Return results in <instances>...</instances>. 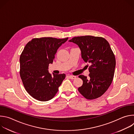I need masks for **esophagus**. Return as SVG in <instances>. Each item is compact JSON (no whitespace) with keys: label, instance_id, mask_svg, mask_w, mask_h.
<instances>
[{"label":"esophagus","instance_id":"esophagus-1","mask_svg":"<svg viewBox=\"0 0 134 134\" xmlns=\"http://www.w3.org/2000/svg\"><path fill=\"white\" fill-rule=\"evenodd\" d=\"M69 77L71 80H74V79H76V76H72V75H69Z\"/></svg>","mask_w":134,"mask_h":134}]
</instances>
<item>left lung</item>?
Wrapping results in <instances>:
<instances>
[{
  "mask_svg": "<svg viewBox=\"0 0 134 134\" xmlns=\"http://www.w3.org/2000/svg\"><path fill=\"white\" fill-rule=\"evenodd\" d=\"M69 41L78 45L82 58L90 64L89 78L79 76L83 81L79 91L88 100L100 97L110 86L116 67L115 56L109 42L103 37L91 35L74 37Z\"/></svg>",
  "mask_w": 134,
  "mask_h": 134,
  "instance_id": "1",
  "label": "left lung"
}]
</instances>
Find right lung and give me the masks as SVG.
Listing matches in <instances>:
<instances>
[{
    "label": "right lung",
    "mask_w": 134,
    "mask_h": 134,
    "mask_svg": "<svg viewBox=\"0 0 134 134\" xmlns=\"http://www.w3.org/2000/svg\"><path fill=\"white\" fill-rule=\"evenodd\" d=\"M68 39L34 38L24 48L20 58V76L26 91L35 99L47 101L58 92L66 75H51L48 66L52 64L57 50Z\"/></svg>",
    "instance_id": "right-lung-1"
}]
</instances>
